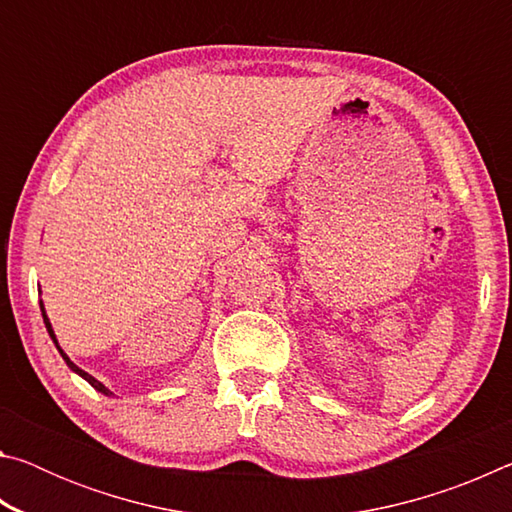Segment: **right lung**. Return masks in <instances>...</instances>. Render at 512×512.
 I'll return each mask as SVG.
<instances>
[{"label":"right lung","instance_id":"obj_1","mask_svg":"<svg viewBox=\"0 0 512 512\" xmlns=\"http://www.w3.org/2000/svg\"><path fill=\"white\" fill-rule=\"evenodd\" d=\"M40 309H42V318H45V325H47V332H49V336H51V341H54V343H56V348H58V352H60V357H63V359L67 361V366H69V368H72V370L76 372V375H81V377H83L85 381H88V384H92L94 388H97V391H99V393H103V395H112V393L108 391V388L101 384V381H97V379H94L92 375H88V372H85V370H81L79 366H76V363H72V361H69V357H67V354H65L63 350H60V345H58V341H56V334H54V329H51V323H49V318H47V314H45V307H42V302H40Z\"/></svg>","mask_w":512,"mask_h":512}]
</instances>
